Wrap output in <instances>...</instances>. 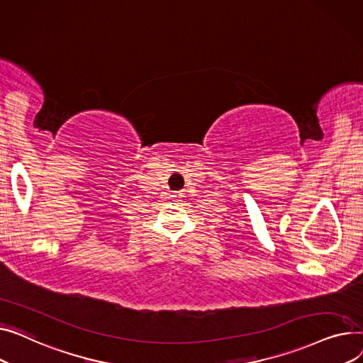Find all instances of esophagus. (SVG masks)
Listing matches in <instances>:
<instances>
[{"label":"esophagus","mask_w":363,"mask_h":363,"mask_svg":"<svg viewBox=\"0 0 363 363\" xmlns=\"http://www.w3.org/2000/svg\"><path fill=\"white\" fill-rule=\"evenodd\" d=\"M180 199H182V195L179 194V191H176V194L172 195V201L173 202H180Z\"/></svg>","instance_id":"1"}]
</instances>
